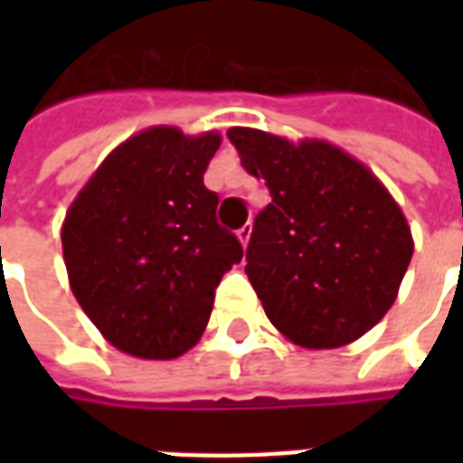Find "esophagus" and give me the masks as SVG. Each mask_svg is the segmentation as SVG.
Instances as JSON below:
<instances>
[{
  "label": "esophagus",
  "instance_id": "34e87169",
  "mask_svg": "<svg viewBox=\"0 0 463 463\" xmlns=\"http://www.w3.org/2000/svg\"><path fill=\"white\" fill-rule=\"evenodd\" d=\"M250 232H252L250 222H245L241 231H238V241L242 242V248H248V242H250Z\"/></svg>",
  "mask_w": 463,
  "mask_h": 463
}]
</instances>
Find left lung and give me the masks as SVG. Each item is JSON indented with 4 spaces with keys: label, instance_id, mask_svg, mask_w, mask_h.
I'll return each instance as SVG.
<instances>
[{
    "label": "left lung",
    "instance_id": "1",
    "mask_svg": "<svg viewBox=\"0 0 463 463\" xmlns=\"http://www.w3.org/2000/svg\"><path fill=\"white\" fill-rule=\"evenodd\" d=\"M228 138L272 198L245 252L268 320L307 349L359 340L394 305L414 252L402 208L367 165L332 143H292L258 128H231Z\"/></svg>",
    "mask_w": 463,
    "mask_h": 463
}]
</instances>
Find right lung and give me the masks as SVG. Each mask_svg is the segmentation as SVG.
<instances>
[{
	"label": "right lung",
	"instance_id": "obj_1",
	"mask_svg": "<svg viewBox=\"0 0 463 463\" xmlns=\"http://www.w3.org/2000/svg\"><path fill=\"white\" fill-rule=\"evenodd\" d=\"M221 133H136L106 156L61 228L69 285L116 349L173 359L201 340L215 288L242 245L215 221L203 173Z\"/></svg>",
	"mask_w": 463,
	"mask_h": 463
}]
</instances>
